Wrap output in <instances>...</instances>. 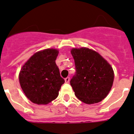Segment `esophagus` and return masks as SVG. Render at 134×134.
I'll use <instances>...</instances> for the list:
<instances>
[{"label":"esophagus","mask_w":134,"mask_h":134,"mask_svg":"<svg viewBox=\"0 0 134 134\" xmlns=\"http://www.w3.org/2000/svg\"><path fill=\"white\" fill-rule=\"evenodd\" d=\"M65 83H68L69 82V81H70V77H67L65 79Z\"/></svg>","instance_id":"esophagus-1"}]
</instances>
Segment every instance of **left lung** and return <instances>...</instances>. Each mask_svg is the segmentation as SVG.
I'll return each instance as SVG.
<instances>
[{
    "instance_id": "obj_1",
    "label": "left lung",
    "mask_w": 134,
    "mask_h": 134,
    "mask_svg": "<svg viewBox=\"0 0 134 134\" xmlns=\"http://www.w3.org/2000/svg\"><path fill=\"white\" fill-rule=\"evenodd\" d=\"M76 73L70 83L75 95L85 104L102 101L111 90L114 72L109 64L96 51L73 48Z\"/></svg>"
}]
</instances>
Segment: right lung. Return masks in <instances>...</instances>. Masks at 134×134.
<instances>
[{
	"label": "right lung",
	"mask_w": 134,
	"mask_h": 134,
	"mask_svg": "<svg viewBox=\"0 0 134 134\" xmlns=\"http://www.w3.org/2000/svg\"><path fill=\"white\" fill-rule=\"evenodd\" d=\"M58 51L47 49L32 56L22 67L19 80L29 99L37 104H47L58 97L65 80L55 63Z\"/></svg>",
	"instance_id": "right-lung-1"
}]
</instances>
